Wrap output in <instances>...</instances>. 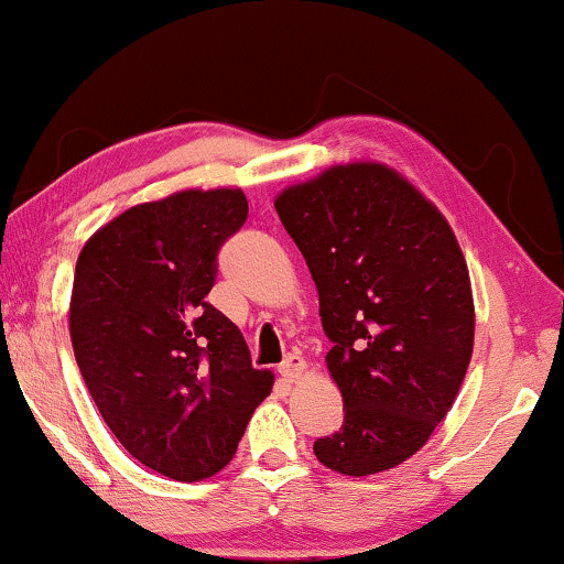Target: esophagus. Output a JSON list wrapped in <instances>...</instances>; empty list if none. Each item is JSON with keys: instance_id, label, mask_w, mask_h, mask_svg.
<instances>
[{"instance_id": "34e87169", "label": "esophagus", "mask_w": 564, "mask_h": 564, "mask_svg": "<svg viewBox=\"0 0 564 564\" xmlns=\"http://www.w3.org/2000/svg\"><path fill=\"white\" fill-rule=\"evenodd\" d=\"M305 368H307L305 358H302L300 352H290L288 358L280 362V376L288 378V380H297L302 372H305Z\"/></svg>"}]
</instances>
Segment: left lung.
Segmentation results:
<instances>
[{"label":"left lung","instance_id":"obj_1","mask_svg":"<svg viewBox=\"0 0 564 564\" xmlns=\"http://www.w3.org/2000/svg\"><path fill=\"white\" fill-rule=\"evenodd\" d=\"M333 348L343 426L315 456L345 476L403 464L446 419L474 350L469 270L452 227L383 163L333 166L276 196Z\"/></svg>","mask_w":564,"mask_h":564}]
</instances>
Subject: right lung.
Segmentation results:
<instances>
[{"instance_id":"1","label":"right lung","mask_w":564,"mask_h":564,"mask_svg":"<svg viewBox=\"0 0 564 564\" xmlns=\"http://www.w3.org/2000/svg\"><path fill=\"white\" fill-rule=\"evenodd\" d=\"M247 214L241 188H188L116 216L75 264L70 337L85 386L126 452L176 481L221 471L274 383L206 302L216 254Z\"/></svg>"}]
</instances>
